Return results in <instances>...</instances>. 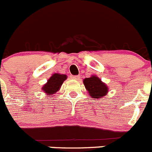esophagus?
Listing matches in <instances>:
<instances>
[{
    "label": "esophagus",
    "mask_w": 152,
    "mask_h": 152,
    "mask_svg": "<svg viewBox=\"0 0 152 152\" xmlns=\"http://www.w3.org/2000/svg\"><path fill=\"white\" fill-rule=\"evenodd\" d=\"M80 78V77L79 75H75V76L72 77V79L75 80H79Z\"/></svg>",
    "instance_id": "34e87169"
}]
</instances>
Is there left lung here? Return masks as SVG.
Segmentation results:
<instances>
[{
	"label": "left lung",
	"instance_id": "8db88e82",
	"mask_svg": "<svg viewBox=\"0 0 152 152\" xmlns=\"http://www.w3.org/2000/svg\"><path fill=\"white\" fill-rule=\"evenodd\" d=\"M83 82L88 95L91 98H101L109 92V87L107 85L96 75H91L90 77L85 78Z\"/></svg>",
	"mask_w": 152,
	"mask_h": 152
}]
</instances>
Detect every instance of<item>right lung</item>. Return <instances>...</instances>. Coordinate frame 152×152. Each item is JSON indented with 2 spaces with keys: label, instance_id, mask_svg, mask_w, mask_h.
Returning a JSON list of instances; mask_svg holds the SVG:
<instances>
[{
  "label": "right lung",
  "instance_id": "1",
  "mask_svg": "<svg viewBox=\"0 0 152 152\" xmlns=\"http://www.w3.org/2000/svg\"><path fill=\"white\" fill-rule=\"evenodd\" d=\"M67 79L66 75L55 73L49 77L47 82L43 86L41 89L46 95L53 96L58 91H59L63 83Z\"/></svg>",
  "mask_w": 152,
  "mask_h": 152
}]
</instances>
